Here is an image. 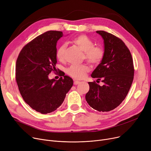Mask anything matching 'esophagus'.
<instances>
[{"label":"esophagus","instance_id":"1","mask_svg":"<svg viewBox=\"0 0 151 151\" xmlns=\"http://www.w3.org/2000/svg\"><path fill=\"white\" fill-rule=\"evenodd\" d=\"M80 83H81V82H79V81H74V84L75 85H78V84H79Z\"/></svg>","mask_w":151,"mask_h":151}]
</instances>
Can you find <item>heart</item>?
<instances>
[{"label": "heart", "instance_id": "obj_1", "mask_svg": "<svg viewBox=\"0 0 151 151\" xmlns=\"http://www.w3.org/2000/svg\"><path fill=\"white\" fill-rule=\"evenodd\" d=\"M73 42L83 52V58L93 64H99L104 58L103 49L99 46H94V42L85 35H80L73 39ZM66 45H61L56 52V58L60 61L64 60ZM89 67L86 64L72 65L67 70L69 76L77 79L83 78L88 72Z\"/></svg>", "mask_w": 151, "mask_h": 151}]
</instances>
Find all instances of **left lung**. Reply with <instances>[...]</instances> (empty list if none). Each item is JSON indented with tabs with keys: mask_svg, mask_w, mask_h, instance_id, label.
Wrapping results in <instances>:
<instances>
[{
	"mask_svg": "<svg viewBox=\"0 0 151 151\" xmlns=\"http://www.w3.org/2000/svg\"><path fill=\"white\" fill-rule=\"evenodd\" d=\"M96 33L104 40V55L91 77L97 78L96 82L101 79L104 84L88 82L90 89L85 99L94 109L108 112L119 106L130 90L134 76L133 62L130 50L121 39L103 31Z\"/></svg>",
	"mask_w": 151,
	"mask_h": 151,
	"instance_id": "obj_1",
	"label": "left lung"
}]
</instances>
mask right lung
<instances>
[{"label": "right lung", "mask_w": 151, "mask_h": 151, "mask_svg": "<svg viewBox=\"0 0 151 151\" xmlns=\"http://www.w3.org/2000/svg\"><path fill=\"white\" fill-rule=\"evenodd\" d=\"M61 31H49L35 37L20 52L16 63V81L24 101L32 109L45 114L61 105L73 80L61 74L60 79H50L56 69V43Z\"/></svg>", "instance_id": "obj_1"}]
</instances>
